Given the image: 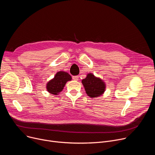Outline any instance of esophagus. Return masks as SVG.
Returning <instances> with one entry per match:
<instances>
[{
  "instance_id": "34e87169",
  "label": "esophagus",
  "mask_w": 155,
  "mask_h": 155,
  "mask_svg": "<svg viewBox=\"0 0 155 155\" xmlns=\"http://www.w3.org/2000/svg\"><path fill=\"white\" fill-rule=\"evenodd\" d=\"M72 78L75 81H78V76H73Z\"/></svg>"
}]
</instances>
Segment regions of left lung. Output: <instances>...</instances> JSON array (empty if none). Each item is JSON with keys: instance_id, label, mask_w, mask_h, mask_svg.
<instances>
[{"instance_id": "left-lung-1", "label": "left lung", "mask_w": 155, "mask_h": 155, "mask_svg": "<svg viewBox=\"0 0 155 155\" xmlns=\"http://www.w3.org/2000/svg\"><path fill=\"white\" fill-rule=\"evenodd\" d=\"M81 83L84 87L86 93L91 98L101 96L105 91L106 85L105 82L91 73L87 74L86 77L82 80Z\"/></svg>"}]
</instances>
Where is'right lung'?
<instances>
[{
	"instance_id": "obj_1",
	"label": "right lung",
	"mask_w": 155,
	"mask_h": 155,
	"mask_svg": "<svg viewBox=\"0 0 155 155\" xmlns=\"http://www.w3.org/2000/svg\"><path fill=\"white\" fill-rule=\"evenodd\" d=\"M71 80V76L68 72L59 71L56 74L53 79L47 83V90L50 94L58 95L63 90L66 83Z\"/></svg>"
}]
</instances>
